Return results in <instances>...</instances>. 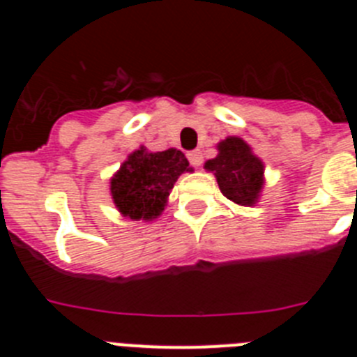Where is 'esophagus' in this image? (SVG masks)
Returning a JSON list of instances; mask_svg holds the SVG:
<instances>
[{"label": "esophagus", "mask_w": 357, "mask_h": 357, "mask_svg": "<svg viewBox=\"0 0 357 357\" xmlns=\"http://www.w3.org/2000/svg\"><path fill=\"white\" fill-rule=\"evenodd\" d=\"M188 159H189V162L193 164L195 168H200L202 162H204V155H202V151H200V150L189 151V153H188Z\"/></svg>", "instance_id": "1"}]
</instances>
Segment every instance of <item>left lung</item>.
I'll return each instance as SVG.
<instances>
[{"label": "left lung", "mask_w": 357, "mask_h": 357, "mask_svg": "<svg viewBox=\"0 0 357 357\" xmlns=\"http://www.w3.org/2000/svg\"><path fill=\"white\" fill-rule=\"evenodd\" d=\"M218 150L220 153L206 162V169L216 175L222 193L239 206L255 204L263 188V162L239 137H227Z\"/></svg>", "instance_id": "8db88e82"}]
</instances>
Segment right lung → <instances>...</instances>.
Listing matches in <instances>:
<instances>
[{
  "label": "right lung",
  "mask_w": 357,
  "mask_h": 357,
  "mask_svg": "<svg viewBox=\"0 0 357 357\" xmlns=\"http://www.w3.org/2000/svg\"><path fill=\"white\" fill-rule=\"evenodd\" d=\"M189 172V160L181 150L169 148L148 153L143 148L123 162L110 181L116 207L130 220H151L164 211L176 178Z\"/></svg>",
  "instance_id": "right-lung-1"
}]
</instances>
